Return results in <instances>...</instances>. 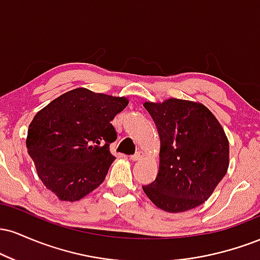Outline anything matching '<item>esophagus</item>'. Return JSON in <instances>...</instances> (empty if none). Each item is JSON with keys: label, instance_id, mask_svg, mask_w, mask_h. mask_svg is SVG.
<instances>
[{"label": "esophagus", "instance_id": "esophagus-1", "mask_svg": "<svg viewBox=\"0 0 260 260\" xmlns=\"http://www.w3.org/2000/svg\"><path fill=\"white\" fill-rule=\"evenodd\" d=\"M144 156V155H143V153L142 151H137L136 154H133V155H131L129 156V159L132 160V161H138V160H140L142 159V157Z\"/></svg>", "mask_w": 260, "mask_h": 260}]
</instances>
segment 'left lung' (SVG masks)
<instances>
[{
    "mask_svg": "<svg viewBox=\"0 0 260 260\" xmlns=\"http://www.w3.org/2000/svg\"><path fill=\"white\" fill-rule=\"evenodd\" d=\"M160 137L159 172L143 186L148 198L169 213H182L203 204L229 168V140L208 107L169 99L145 103Z\"/></svg>",
    "mask_w": 260,
    "mask_h": 260,
    "instance_id": "left-lung-1",
    "label": "left lung"
}]
</instances>
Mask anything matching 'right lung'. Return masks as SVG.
Here are the masks:
<instances>
[{"label":"right lung","instance_id":"obj_1","mask_svg":"<svg viewBox=\"0 0 260 260\" xmlns=\"http://www.w3.org/2000/svg\"><path fill=\"white\" fill-rule=\"evenodd\" d=\"M127 105L126 98L77 88L35 115L26 148L38 176L58 199L79 201L103 183L115 160L111 121Z\"/></svg>","mask_w":260,"mask_h":260}]
</instances>
